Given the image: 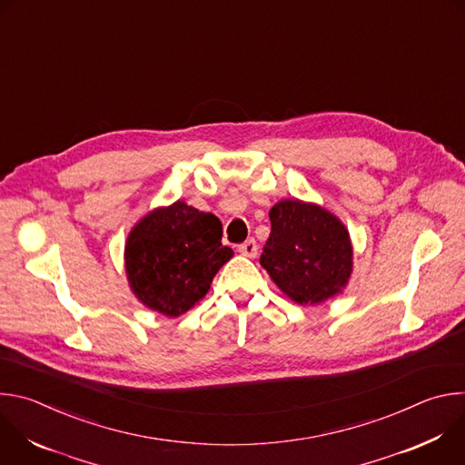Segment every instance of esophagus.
<instances>
[{"mask_svg":"<svg viewBox=\"0 0 465 465\" xmlns=\"http://www.w3.org/2000/svg\"><path fill=\"white\" fill-rule=\"evenodd\" d=\"M237 250H239V253H242L246 257H255L257 255V242L253 239H248L242 244H239Z\"/></svg>","mask_w":465,"mask_h":465,"instance_id":"1","label":"esophagus"}]
</instances>
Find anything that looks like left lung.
I'll list each match as a JSON object with an SVG mask.
<instances>
[{
  "mask_svg": "<svg viewBox=\"0 0 465 465\" xmlns=\"http://www.w3.org/2000/svg\"><path fill=\"white\" fill-rule=\"evenodd\" d=\"M271 235L261 267L300 305H316L341 294L353 272V246L339 217L298 198L271 210Z\"/></svg>",
  "mask_w": 465,
  "mask_h": 465,
  "instance_id": "8db88e82",
  "label": "left lung"
}]
</instances>
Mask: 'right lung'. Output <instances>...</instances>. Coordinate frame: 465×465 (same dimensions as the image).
Returning <instances> with one entry per match:
<instances>
[{
	"mask_svg": "<svg viewBox=\"0 0 465 465\" xmlns=\"http://www.w3.org/2000/svg\"><path fill=\"white\" fill-rule=\"evenodd\" d=\"M213 213L182 201L156 208L130 230L124 271L134 296L149 309L176 318L203 300L233 250L223 246Z\"/></svg>",
	"mask_w": 465,
	"mask_h": 465,
	"instance_id": "1",
	"label": "right lung"
}]
</instances>
